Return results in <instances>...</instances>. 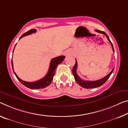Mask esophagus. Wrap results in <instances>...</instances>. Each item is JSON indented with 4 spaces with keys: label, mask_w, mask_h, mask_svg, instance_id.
<instances>
[{
    "label": "esophagus",
    "mask_w": 128,
    "mask_h": 128,
    "mask_svg": "<svg viewBox=\"0 0 128 128\" xmlns=\"http://www.w3.org/2000/svg\"><path fill=\"white\" fill-rule=\"evenodd\" d=\"M70 54V53L69 52H64V56H69Z\"/></svg>",
    "instance_id": "34e87169"
}]
</instances>
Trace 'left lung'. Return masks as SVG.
I'll return each mask as SVG.
<instances>
[{"mask_svg":"<svg viewBox=\"0 0 128 128\" xmlns=\"http://www.w3.org/2000/svg\"><path fill=\"white\" fill-rule=\"evenodd\" d=\"M96 31H97L98 33H101V34H103L106 36V38L108 39V40L109 41V42L110 43V44L112 46V48H113V52H114V48L113 46V44H112V43L111 42V41L110 40L109 36H108V35L106 34L105 32L104 31L98 30H96ZM76 68H77V62H76V64H74V66L72 68V74L74 76V78H75L76 81L77 82V84L80 85L81 87L85 88V89H90V88H97V87H100L104 84L106 82V80L109 79V78L110 77V76L112 74V72H113L114 68L112 69V70L110 72L109 74H108L107 76H104L103 78H102L101 80H94V81H91V80H82L81 78H80L79 76L77 75L76 74Z\"/></svg>","mask_w":128,"mask_h":128,"instance_id":"1","label":"left lung"}]
</instances>
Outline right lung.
<instances>
[{
    "label": "right lung",
    "mask_w": 128,
    "mask_h": 128,
    "mask_svg": "<svg viewBox=\"0 0 128 128\" xmlns=\"http://www.w3.org/2000/svg\"><path fill=\"white\" fill-rule=\"evenodd\" d=\"M36 31V29H31V30H29L28 31H27V32L24 33V34H23L20 37L19 39H21L22 38H23V37L26 36V35H30L31 34H32V33H35ZM15 46H16V44H15ZM64 58H65V56H57V57L52 58V60H51L50 66H49L48 72L46 75L45 76L44 78H42V79L39 80H36V81H35V82H26V81H24V80H22L18 77V76L16 75V74L15 73L14 71L12 58V61H11L12 68L14 73L15 74V75L17 78V79L19 81H20L21 83L23 84V85H24L25 86H26L27 88H30V89H43V88L47 87V86H48L49 84L52 83L53 79V76H54L55 75V72H56V67H57V66L59 64L63 62V60H64Z\"/></svg>",
    "instance_id": "add662e5"
}]
</instances>
